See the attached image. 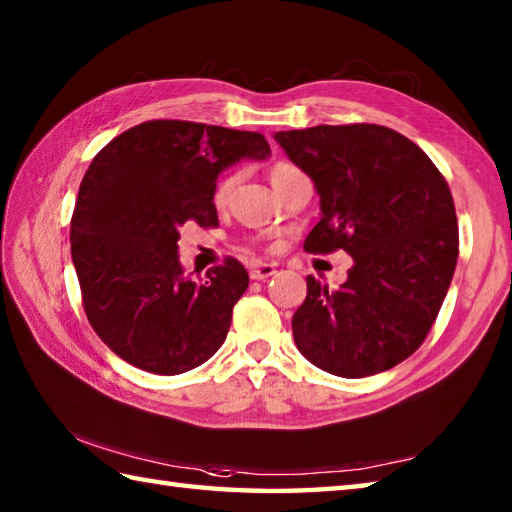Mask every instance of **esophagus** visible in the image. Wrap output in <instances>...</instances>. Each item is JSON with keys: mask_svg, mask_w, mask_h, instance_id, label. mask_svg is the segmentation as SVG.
I'll list each match as a JSON object with an SVG mask.
<instances>
[{"mask_svg": "<svg viewBox=\"0 0 512 512\" xmlns=\"http://www.w3.org/2000/svg\"><path fill=\"white\" fill-rule=\"evenodd\" d=\"M277 273V268L273 264H259V266H250V279H268Z\"/></svg>", "mask_w": 512, "mask_h": 512, "instance_id": "esophagus-1", "label": "esophagus"}]
</instances>
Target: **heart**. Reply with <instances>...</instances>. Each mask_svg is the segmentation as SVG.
I'll use <instances>...</instances> for the list:
<instances>
[{"label":"heart","instance_id":"obj_1","mask_svg":"<svg viewBox=\"0 0 512 512\" xmlns=\"http://www.w3.org/2000/svg\"><path fill=\"white\" fill-rule=\"evenodd\" d=\"M286 169H290L288 162H277V165H275L273 169H270V180H275V178L279 176V173H284ZM237 180H239V173H226V176H222L220 180H217L215 189H213V202H215L217 206L226 204V200L231 198V193H233V189H235Z\"/></svg>","mask_w":512,"mask_h":512}]
</instances>
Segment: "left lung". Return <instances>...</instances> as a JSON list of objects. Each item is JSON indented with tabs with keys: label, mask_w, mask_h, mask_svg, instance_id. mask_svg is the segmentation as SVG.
I'll return each mask as SVG.
<instances>
[{
	"label": "left lung",
	"mask_w": 512,
	"mask_h": 512,
	"mask_svg": "<svg viewBox=\"0 0 512 512\" xmlns=\"http://www.w3.org/2000/svg\"><path fill=\"white\" fill-rule=\"evenodd\" d=\"M275 140L308 173L321 220L308 253L343 248L345 284L312 275L292 336L312 365L365 378L402 363L427 339L458 264V220L447 180L409 138L380 125H319Z\"/></svg>",
	"instance_id": "left-lung-1"
}]
</instances>
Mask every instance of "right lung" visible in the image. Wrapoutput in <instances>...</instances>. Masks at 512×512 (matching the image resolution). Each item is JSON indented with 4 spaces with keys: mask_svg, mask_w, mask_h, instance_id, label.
Wrapping results in <instances>:
<instances>
[{
    "mask_svg": "<svg viewBox=\"0 0 512 512\" xmlns=\"http://www.w3.org/2000/svg\"><path fill=\"white\" fill-rule=\"evenodd\" d=\"M268 156L262 134L189 121L140 123L94 156L70 244L85 314L116 356L176 376L220 350L248 273L228 257L200 279L184 275L180 226H217V176Z\"/></svg>",
    "mask_w": 512,
    "mask_h": 512,
    "instance_id": "obj_1",
    "label": "right lung"
}]
</instances>
